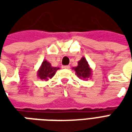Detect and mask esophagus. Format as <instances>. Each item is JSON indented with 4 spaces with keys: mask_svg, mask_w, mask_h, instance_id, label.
Wrapping results in <instances>:
<instances>
[{
    "mask_svg": "<svg viewBox=\"0 0 132 132\" xmlns=\"http://www.w3.org/2000/svg\"><path fill=\"white\" fill-rule=\"evenodd\" d=\"M63 68L66 69H70V66H69V65H68V66H63Z\"/></svg>",
    "mask_w": 132,
    "mask_h": 132,
    "instance_id": "obj_1",
    "label": "esophagus"
}]
</instances>
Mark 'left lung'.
Returning <instances> with one entry per match:
<instances>
[{"mask_svg": "<svg viewBox=\"0 0 132 132\" xmlns=\"http://www.w3.org/2000/svg\"><path fill=\"white\" fill-rule=\"evenodd\" d=\"M73 69L76 71V74L80 79L87 80L92 76V69L89 66L85 57H82L78 62V66Z\"/></svg>", "mask_w": 132, "mask_h": 132, "instance_id": "1", "label": "left lung"}]
</instances>
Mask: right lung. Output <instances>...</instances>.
Segmentation results:
<instances>
[{
    "mask_svg": "<svg viewBox=\"0 0 132 132\" xmlns=\"http://www.w3.org/2000/svg\"><path fill=\"white\" fill-rule=\"evenodd\" d=\"M59 69V67L52 66L49 61L44 59L41 64L39 69H38L37 73V77L42 80H49V79H51L54 76L56 71Z\"/></svg>",
    "mask_w": 132,
    "mask_h": 132,
    "instance_id": "1",
    "label": "right lung"
}]
</instances>
